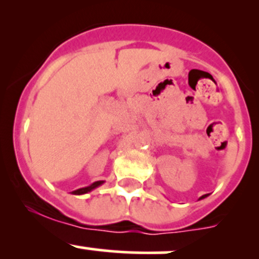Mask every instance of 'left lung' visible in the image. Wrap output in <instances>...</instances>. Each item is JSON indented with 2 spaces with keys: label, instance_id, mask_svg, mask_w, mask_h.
<instances>
[{
  "label": "left lung",
  "instance_id": "8db88e82",
  "mask_svg": "<svg viewBox=\"0 0 259 259\" xmlns=\"http://www.w3.org/2000/svg\"><path fill=\"white\" fill-rule=\"evenodd\" d=\"M207 195H208V194H205V195H203V197H200V198H199V199H203V198H205V197H207Z\"/></svg>",
  "mask_w": 259,
  "mask_h": 259
}]
</instances>
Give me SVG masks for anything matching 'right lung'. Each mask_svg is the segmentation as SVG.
<instances>
[{"label": "right lung", "instance_id": "1", "mask_svg": "<svg viewBox=\"0 0 259 259\" xmlns=\"http://www.w3.org/2000/svg\"><path fill=\"white\" fill-rule=\"evenodd\" d=\"M104 183V180H99V182H95V183H93V184L91 185H89V187H85V188H80V189H77V190H74V192H72V194H75V195H81V194H85V193H89V192H91V190L93 189H95V188H98L99 185H101Z\"/></svg>", "mask_w": 259, "mask_h": 259}]
</instances>
